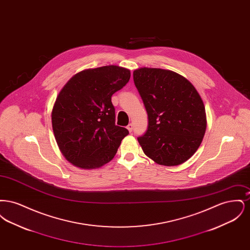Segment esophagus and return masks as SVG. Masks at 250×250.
I'll return each mask as SVG.
<instances>
[{"label":"esophagus","instance_id":"1","mask_svg":"<svg viewBox=\"0 0 250 250\" xmlns=\"http://www.w3.org/2000/svg\"><path fill=\"white\" fill-rule=\"evenodd\" d=\"M126 128L128 129L129 132H132V130H133V125H132V124H129V125L126 126Z\"/></svg>","mask_w":250,"mask_h":250}]
</instances>
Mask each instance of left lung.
Segmentation results:
<instances>
[{
  "label": "left lung",
  "mask_w": 250,
  "mask_h": 250,
  "mask_svg": "<svg viewBox=\"0 0 250 250\" xmlns=\"http://www.w3.org/2000/svg\"><path fill=\"white\" fill-rule=\"evenodd\" d=\"M148 114V127L138 138L144 154L159 165L177 166L200 147L206 130L202 97L186 78L160 68L133 72Z\"/></svg>",
  "instance_id": "1"
}]
</instances>
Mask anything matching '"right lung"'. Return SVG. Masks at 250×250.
Returning a JSON list of instances; mask_svg holds the SVG:
<instances>
[{
  "label": "right lung",
  "mask_w": 250,
  "mask_h": 250,
  "mask_svg": "<svg viewBox=\"0 0 250 250\" xmlns=\"http://www.w3.org/2000/svg\"><path fill=\"white\" fill-rule=\"evenodd\" d=\"M129 79L128 69L107 65L76 74L61 90L51 112L52 129L62 154L74 166L105 165L129 134L115 125L111 103Z\"/></svg>",
  "instance_id": "add662e5"
}]
</instances>
